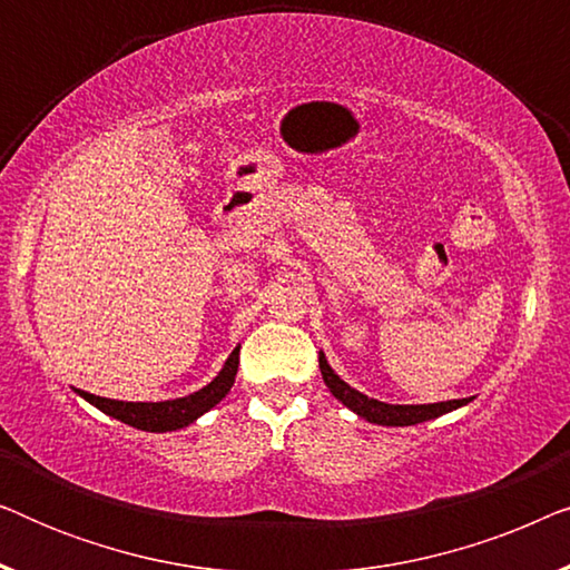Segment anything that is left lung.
Segmentation results:
<instances>
[{"mask_svg":"<svg viewBox=\"0 0 570 570\" xmlns=\"http://www.w3.org/2000/svg\"><path fill=\"white\" fill-rule=\"evenodd\" d=\"M318 368H322L324 384L330 386V392L337 396V400L355 412L368 420V423L376 425H417L425 423V420H433L439 415H446V412L462 407L470 400H449V402H435V404H386L379 400H371L353 389L350 384H345L337 373L332 371V365L326 363L324 353H318Z\"/></svg>","mask_w":570,"mask_h":570,"instance_id":"obj_1","label":"left lung"}]
</instances>
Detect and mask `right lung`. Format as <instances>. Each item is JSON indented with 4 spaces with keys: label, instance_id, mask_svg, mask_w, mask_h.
I'll return each mask as SVG.
<instances>
[{
    "label": "right lung",
    "instance_id": "obj_1",
    "mask_svg": "<svg viewBox=\"0 0 570 570\" xmlns=\"http://www.w3.org/2000/svg\"><path fill=\"white\" fill-rule=\"evenodd\" d=\"M238 353L240 347L233 350L228 361L223 365V371L217 373L205 389H199V392H194L189 396H181V400L119 402V400H106V396H96L90 392H80V389H77V394H80L82 400H88L90 404H96V407L100 412H106V415L121 420V423H127L131 428H139V431H150V433L178 431V428H186L199 415H205L207 410H213L215 404L230 392L233 381H236V373H238Z\"/></svg>",
    "mask_w": 570,
    "mask_h": 570
}]
</instances>
